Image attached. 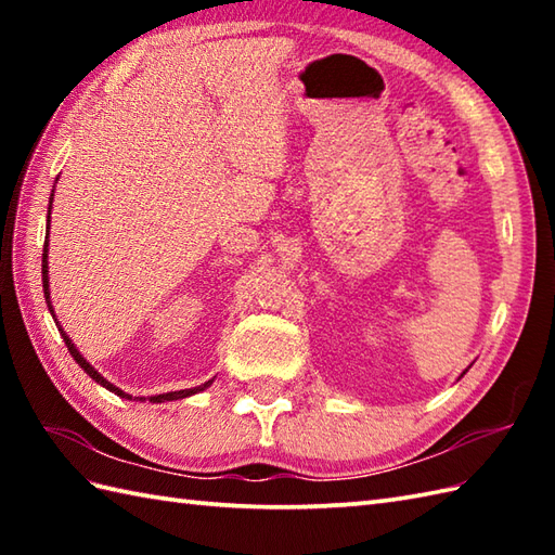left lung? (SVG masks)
Here are the masks:
<instances>
[{
    "instance_id": "obj_1",
    "label": "left lung",
    "mask_w": 555,
    "mask_h": 555,
    "mask_svg": "<svg viewBox=\"0 0 555 555\" xmlns=\"http://www.w3.org/2000/svg\"><path fill=\"white\" fill-rule=\"evenodd\" d=\"M465 372H467V370H465ZM465 372H463V374H465ZM463 374H460V376H463Z\"/></svg>"
}]
</instances>
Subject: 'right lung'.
Segmentation results:
<instances>
[{
  "label": "right lung",
  "mask_w": 555,
  "mask_h": 555,
  "mask_svg": "<svg viewBox=\"0 0 555 555\" xmlns=\"http://www.w3.org/2000/svg\"><path fill=\"white\" fill-rule=\"evenodd\" d=\"M52 199H54V188H52V197H50V207H47V238H50V215H52ZM47 253H50V245H47V241H44V247H42V291H44V300H47V308H50V312H52V317H54V308H52V296H50V276H47ZM56 322V320H54ZM56 326H59V322H56ZM59 334H62V338H64V344H66V348H68V352H70V358H74L80 367H82V372H86L90 379H95L100 386H104L107 388V391H112V393H116L119 398H128L131 400L133 396H128L126 391H121L119 386H114L112 382H107L104 379V376L92 367V364L80 356L78 352V348L74 346V340H70L68 336H66V332L62 326H59ZM215 382V379H209V382H205V384H199V386H193V388H183V391H171V393H159V396H150V403H164V400H181V398H188V396H195V393H199V391H205V388ZM143 400V398H140Z\"/></svg>",
  "instance_id": "right-lung-1"
}]
</instances>
